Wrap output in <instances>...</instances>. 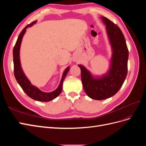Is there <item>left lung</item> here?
I'll return each mask as SVG.
<instances>
[{
    "label": "left lung",
    "mask_w": 146,
    "mask_h": 146,
    "mask_svg": "<svg viewBox=\"0 0 146 146\" xmlns=\"http://www.w3.org/2000/svg\"><path fill=\"white\" fill-rule=\"evenodd\" d=\"M100 18L106 25V30L112 48V56L109 70L102 76L94 77L82 64L81 70L83 86L86 94L95 100H104L115 95L124 82L127 75L129 50L124 36L118 26L107 17Z\"/></svg>",
    "instance_id": "obj_1"
}]
</instances>
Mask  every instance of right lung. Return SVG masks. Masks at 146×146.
<instances>
[{
  "instance_id": "right-lung-1",
  "label": "right lung",
  "mask_w": 146,
  "mask_h": 146,
  "mask_svg": "<svg viewBox=\"0 0 146 146\" xmlns=\"http://www.w3.org/2000/svg\"><path fill=\"white\" fill-rule=\"evenodd\" d=\"M36 23V21H34L32 24H30L22 30L20 35H19L18 38L17 39L16 44L13 48V63H14V74L17 80V83L22 88V89L25 92L27 95L30 97V98L33 99V100L41 102H49L52 100L53 99H55L57 96H58L61 91H62L63 88V80L67 75L68 72L69 70V66L66 68L63 74L62 78L60 81V85L56 89L50 92H45L41 91L36 86H33L32 83H30V80L25 76V74L24 73L23 69L21 68V61H20V47L21 44L22 40H23V36L24 35L26 29L28 27L32 26L34 24Z\"/></svg>"
}]
</instances>
